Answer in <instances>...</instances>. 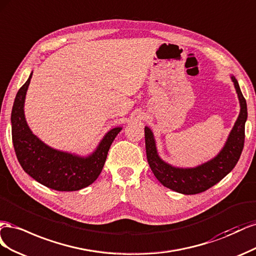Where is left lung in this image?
I'll return each instance as SVG.
<instances>
[{
    "label": "left lung",
    "instance_id": "1",
    "mask_svg": "<svg viewBox=\"0 0 256 256\" xmlns=\"http://www.w3.org/2000/svg\"><path fill=\"white\" fill-rule=\"evenodd\" d=\"M240 103V112L223 149L212 160L193 168H179L160 158L158 154L152 130L144 128V142L147 160L152 172L164 186L186 195L198 194L220 182L232 170L242 156L244 144V124L248 118L246 102L240 90L237 79L230 77Z\"/></svg>",
    "mask_w": 256,
    "mask_h": 256
}]
</instances>
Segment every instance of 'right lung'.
<instances>
[{
  "instance_id": "add662e5",
  "label": "right lung",
  "mask_w": 256,
  "mask_h": 256,
  "mask_svg": "<svg viewBox=\"0 0 256 256\" xmlns=\"http://www.w3.org/2000/svg\"><path fill=\"white\" fill-rule=\"evenodd\" d=\"M33 72L20 88L12 110V135L14 152L24 170L42 186L56 191H78L92 184L103 170L109 148L122 128H114L103 137L96 150L79 156L56 150L44 144L28 128L24 100Z\"/></svg>"
}]
</instances>
